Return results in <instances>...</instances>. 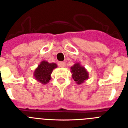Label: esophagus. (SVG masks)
Segmentation results:
<instances>
[{"mask_svg": "<svg viewBox=\"0 0 128 128\" xmlns=\"http://www.w3.org/2000/svg\"><path fill=\"white\" fill-rule=\"evenodd\" d=\"M58 65H59V66H60V67H65V62H60V63H58Z\"/></svg>", "mask_w": 128, "mask_h": 128, "instance_id": "34e87169", "label": "esophagus"}]
</instances>
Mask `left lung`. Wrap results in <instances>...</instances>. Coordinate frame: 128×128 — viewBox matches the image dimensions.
<instances>
[{
	"mask_svg": "<svg viewBox=\"0 0 128 128\" xmlns=\"http://www.w3.org/2000/svg\"><path fill=\"white\" fill-rule=\"evenodd\" d=\"M72 77L77 84H81L88 79V72L80 63H76L70 68Z\"/></svg>",
	"mask_w": 128,
	"mask_h": 128,
	"instance_id": "left-lung-1",
	"label": "left lung"
}]
</instances>
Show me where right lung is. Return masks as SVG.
I'll return each instance as SVG.
<instances>
[{
    "instance_id": "1",
    "label": "right lung",
    "mask_w": 128,
    "mask_h": 128,
    "mask_svg": "<svg viewBox=\"0 0 128 128\" xmlns=\"http://www.w3.org/2000/svg\"><path fill=\"white\" fill-rule=\"evenodd\" d=\"M56 63H49L46 61H42L34 72V77L42 84H47L51 79V73L54 68H57Z\"/></svg>"
}]
</instances>
